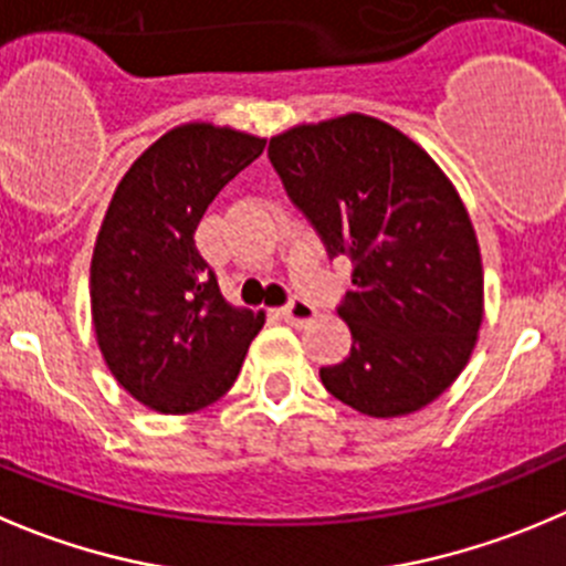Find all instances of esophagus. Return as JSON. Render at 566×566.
Masks as SVG:
<instances>
[{
    "instance_id": "esophagus-1",
    "label": "esophagus",
    "mask_w": 566,
    "mask_h": 566,
    "mask_svg": "<svg viewBox=\"0 0 566 566\" xmlns=\"http://www.w3.org/2000/svg\"><path fill=\"white\" fill-rule=\"evenodd\" d=\"M282 315L290 326H306V323L315 321L317 310L312 304H306V301H293L290 306H284Z\"/></svg>"
}]
</instances>
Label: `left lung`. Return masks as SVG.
<instances>
[{
	"mask_svg": "<svg viewBox=\"0 0 566 566\" xmlns=\"http://www.w3.org/2000/svg\"><path fill=\"white\" fill-rule=\"evenodd\" d=\"M273 168L332 256H350L339 306L348 359L321 367L337 400L367 417L429 406L468 367L484 321V265L457 185L381 118L345 113L271 137Z\"/></svg>",
	"mask_w": 566,
	"mask_h": 566,
	"instance_id": "obj_1",
	"label": "left lung"
}]
</instances>
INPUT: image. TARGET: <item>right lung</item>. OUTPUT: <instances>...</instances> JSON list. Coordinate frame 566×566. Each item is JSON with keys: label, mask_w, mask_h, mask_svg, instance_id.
<instances>
[{"label": "right lung", "mask_w": 566, "mask_h": 566, "mask_svg": "<svg viewBox=\"0 0 566 566\" xmlns=\"http://www.w3.org/2000/svg\"><path fill=\"white\" fill-rule=\"evenodd\" d=\"M265 137L190 120L168 129L115 185L91 256V321L115 381L160 415L229 392L265 312L229 304L196 227Z\"/></svg>", "instance_id": "obj_1"}]
</instances>
